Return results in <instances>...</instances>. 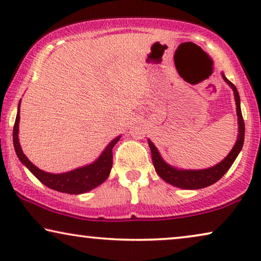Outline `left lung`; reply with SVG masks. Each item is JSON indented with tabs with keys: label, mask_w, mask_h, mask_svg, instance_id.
I'll use <instances>...</instances> for the list:
<instances>
[{
	"label": "left lung",
	"mask_w": 261,
	"mask_h": 261,
	"mask_svg": "<svg viewBox=\"0 0 261 261\" xmlns=\"http://www.w3.org/2000/svg\"><path fill=\"white\" fill-rule=\"evenodd\" d=\"M222 78L226 83L229 85L231 90L234 92V99L235 105H237V115H238V138L235 141V145L233 148L230 149V152L228 153V155L224 158L222 162H220L216 165L208 169H201V170H187V169H179V167L170 165L169 163H166L163 159V156L160 155L158 148L155 147L154 144L148 139V145L151 148L152 153V162L153 166H154L155 172L158 173V176L162 178L163 180H165L166 183H169L173 187L185 189V190H198V189L206 188L209 185L216 183L220 178H222L228 170L230 169V166L233 165V163L237 159L239 153L242 149L245 140V123L244 119H242L241 114V106H240V96H239L238 89L235 88V85L229 82L224 76L222 72Z\"/></svg>",
	"instance_id": "obj_1"
}]
</instances>
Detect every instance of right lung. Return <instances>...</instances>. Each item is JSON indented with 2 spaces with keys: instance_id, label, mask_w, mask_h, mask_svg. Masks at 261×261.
Masks as SVG:
<instances>
[{
  "instance_id": "right-lung-1",
  "label": "right lung",
  "mask_w": 261,
  "mask_h": 261,
  "mask_svg": "<svg viewBox=\"0 0 261 261\" xmlns=\"http://www.w3.org/2000/svg\"><path fill=\"white\" fill-rule=\"evenodd\" d=\"M20 105L21 99L17 106V114L15 124L13 129V144L15 148L17 158L22 165L27 167L42 184L48 187L52 190L64 192V194L80 195L92 190L98 185L105 183V180L109 177L110 171L113 167V147L116 142L120 140L121 135L114 138L106 148L103 149L101 154L94 162L88 164V165L77 167L67 172L63 173H51L40 170L34 165L26 155L23 154L22 148H21L19 141V123H20Z\"/></svg>"
}]
</instances>
